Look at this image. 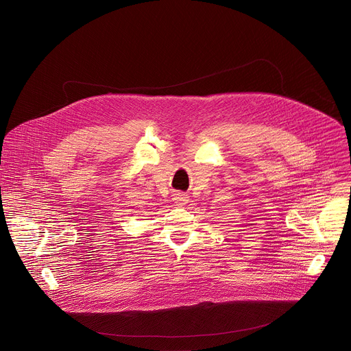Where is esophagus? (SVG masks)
<instances>
[{"instance_id": "34e87169", "label": "esophagus", "mask_w": 351, "mask_h": 351, "mask_svg": "<svg viewBox=\"0 0 351 351\" xmlns=\"http://www.w3.org/2000/svg\"><path fill=\"white\" fill-rule=\"evenodd\" d=\"M189 197L186 195V194H183V193H178V194H175L173 195V201L178 204V205H184L189 199H187Z\"/></svg>"}]
</instances>
